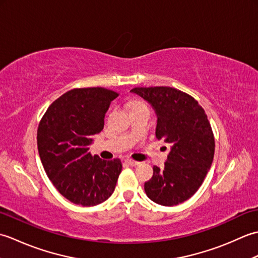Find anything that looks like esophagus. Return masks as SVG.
<instances>
[{"label":"esophagus","mask_w":258,"mask_h":258,"mask_svg":"<svg viewBox=\"0 0 258 258\" xmlns=\"http://www.w3.org/2000/svg\"><path fill=\"white\" fill-rule=\"evenodd\" d=\"M125 162L127 163L128 165H131V166H136V165H139V164H140V162H136V161L132 160V158H126Z\"/></svg>","instance_id":"esophagus-1"}]
</instances>
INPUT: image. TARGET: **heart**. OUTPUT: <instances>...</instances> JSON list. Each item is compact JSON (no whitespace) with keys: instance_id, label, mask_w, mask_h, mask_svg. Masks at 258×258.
<instances>
[{"instance_id":"b5f03b06","label":"heart","mask_w":258,"mask_h":258,"mask_svg":"<svg viewBox=\"0 0 258 258\" xmlns=\"http://www.w3.org/2000/svg\"><path fill=\"white\" fill-rule=\"evenodd\" d=\"M138 104H142L141 102H134L133 104H132V105H138Z\"/></svg>"}]
</instances>
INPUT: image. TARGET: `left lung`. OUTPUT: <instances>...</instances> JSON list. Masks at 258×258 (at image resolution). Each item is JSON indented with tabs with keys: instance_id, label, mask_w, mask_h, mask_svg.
<instances>
[{
	"instance_id": "obj_1",
	"label": "left lung",
	"mask_w": 258,
	"mask_h": 258,
	"mask_svg": "<svg viewBox=\"0 0 258 258\" xmlns=\"http://www.w3.org/2000/svg\"><path fill=\"white\" fill-rule=\"evenodd\" d=\"M131 92L155 109L156 138L171 144L164 166L153 167L145 193L163 206L180 204L196 193L212 165L215 140L207 115L194 97L174 87H135Z\"/></svg>"
}]
</instances>
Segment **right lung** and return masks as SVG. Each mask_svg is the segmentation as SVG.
<instances>
[{"label": "right lung", "instance_id": "add662e5", "mask_svg": "<svg viewBox=\"0 0 258 258\" xmlns=\"http://www.w3.org/2000/svg\"><path fill=\"white\" fill-rule=\"evenodd\" d=\"M118 93L104 87L74 89L54 101L37 128V149L52 184L65 199L82 206L105 202L122 171L119 158L92 156V136L104 127V116Z\"/></svg>", "mask_w": 258, "mask_h": 258}]
</instances>
